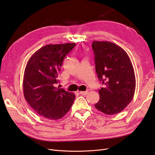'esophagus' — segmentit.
Here are the masks:
<instances>
[{"label": "esophagus", "instance_id": "esophagus-1", "mask_svg": "<svg viewBox=\"0 0 155 155\" xmlns=\"http://www.w3.org/2000/svg\"><path fill=\"white\" fill-rule=\"evenodd\" d=\"M88 92V91H80V92H79V94H81V95L85 96V95L87 94Z\"/></svg>", "mask_w": 155, "mask_h": 155}]
</instances>
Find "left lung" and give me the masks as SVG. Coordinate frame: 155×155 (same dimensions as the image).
Returning a JSON list of instances; mask_svg holds the SVG:
<instances>
[{"mask_svg":"<svg viewBox=\"0 0 155 155\" xmlns=\"http://www.w3.org/2000/svg\"><path fill=\"white\" fill-rule=\"evenodd\" d=\"M96 72L105 87L99 90L100 100L95 107L112 115L122 111L132 101L136 78L132 63L126 51L109 41L92 43Z\"/></svg>","mask_w":155,"mask_h":155,"instance_id":"8db88e82","label":"left lung"}]
</instances>
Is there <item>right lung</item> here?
<instances>
[{
    "instance_id": "add662e5",
    "label": "right lung",
    "mask_w": 155,
    "mask_h": 155,
    "mask_svg": "<svg viewBox=\"0 0 155 155\" xmlns=\"http://www.w3.org/2000/svg\"><path fill=\"white\" fill-rule=\"evenodd\" d=\"M76 43L47 45L33 54L23 78L26 100L37 114L50 120L62 118L71 108L75 94L55 87L66 55Z\"/></svg>"
}]
</instances>
